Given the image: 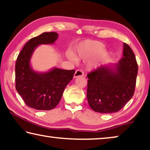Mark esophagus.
Instances as JSON below:
<instances>
[{"label": "esophagus", "mask_w": 150, "mask_h": 150, "mask_svg": "<svg viewBox=\"0 0 150 150\" xmlns=\"http://www.w3.org/2000/svg\"><path fill=\"white\" fill-rule=\"evenodd\" d=\"M84 75L83 72L81 70H77L75 71L74 74V77H83Z\"/></svg>", "instance_id": "esophagus-1"}]
</instances>
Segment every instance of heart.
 <instances>
[{
	"label": "heart",
	"mask_w": 150,
	"mask_h": 150,
	"mask_svg": "<svg viewBox=\"0 0 150 150\" xmlns=\"http://www.w3.org/2000/svg\"><path fill=\"white\" fill-rule=\"evenodd\" d=\"M110 54V51L104 48V44L101 42L88 40L82 42L75 48V55L71 51L67 53L68 59L73 61L77 60L88 61L95 55L92 61L89 64V69L97 68L102 62L106 61Z\"/></svg>",
	"instance_id": "heart-1"
}]
</instances>
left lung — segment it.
I'll return each mask as SVG.
<instances>
[{
    "label": "left lung",
    "mask_w": 150,
    "mask_h": 150,
    "mask_svg": "<svg viewBox=\"0 0 150 150\" xmlns=\"http://www.w3.org/2000/svg\"><path fill=\"white\" fill-rule=\"evenodd\" d=\"M123 48L118 63L102 65L87 75L88 104L97 112H117L134 94L137 63L130 46L124 43Z\"/></svg>",
    "instance_id": "1"
}]
</instances>
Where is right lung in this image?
Returning <instances> with one entry per match:
<instances>
[{
  "mask_svg": "<svg viewBox=\"0 0 150 150\" xmlns=\"http://www.w3.org/2000/svg\"><path fill=\"white\" fill-rule=\"evenodd\" d=\"M58 36L56 32H44L33 38L17 57L15 88L26 105L35 110H49L55 108L75 72L54 67L48 72L39 73L33 71L30 65L31 58L38 46L54 44Z\"/></svg>",
  "mask_w": 150,
  "mask_h": 150,
  "instance_id": "1",
  "label": "right lung"
}]
</instances>
